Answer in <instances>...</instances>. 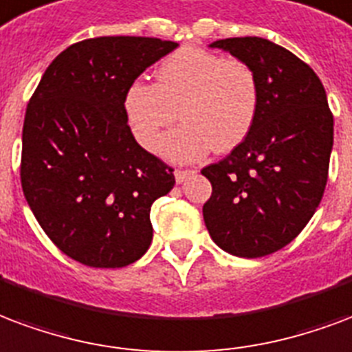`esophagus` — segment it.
<instances>
[{
    "label": "esophagus",
    "mask_w": 352,
    "mask_h": 352,
    "mask_svg": "<svg viewBox=\"0 0 352 352\" xmlns=\"http://www.w3.org/2000/svg\"><path fill=\"white\" fill-rule=\"evenodd\" d=\"M192 173H194V171H190V169H177V171H175V181L179 184H183L184 181H186V179L192 175Z\"/></svg>",
    "instance_id": "obj_1"
}]
</instances>
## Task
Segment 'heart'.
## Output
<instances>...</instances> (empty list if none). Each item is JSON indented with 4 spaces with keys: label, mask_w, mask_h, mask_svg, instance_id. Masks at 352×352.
Listing matches in <instances>:
<instances>
[{
    "label": "heart",
    "mask_w": 352,
    "mask_h": 352,
    "mask_svg": "<svg viewBox=\"0 0 352 352\" xmlns=\"http://www.w3.org/2000/svg\"><path fill=\"white\" fill-rule=\"evenodd\" d=\"M259 89L254 70L239 59L183 46L156 69V83L134 80L123 96L132 136L155 149L164 129L184 123L162 140L160 153L173 162H194L212 147L235 149L254 129Z\"/></svg>",
    "instance_id": "heart-1"
}]
</instances>
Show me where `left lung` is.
<instances>
[{
  "mask_svg": "<svg viewBox=\"0 0 352 352\" xmlns=\"http://www.w3.org/2000/svg\"><path fill=\"white\" fill-rule=\"evenodd\" d=\"M209 46L254 70L259 108L248 138L201 169L212 184L203 220L210 239L231 256H269L306 228L321 203L334 117L314 69L280 44L233 37Z\"/></svg>",
  "mask_w": 352,
  "mask_h": 352,
  "instance_id": "obj_1",
  "label": "left lung"
}]
</instances>
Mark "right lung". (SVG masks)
Masks as SVG:
<instances>
[{"label": "right lung", "instance_id": "add662e5", "mask_svg": "<svg viewBox=\"0 0 352 352\" xmlns=\"http://www.w3.org/2000/svg\"><path fill=\"white\" fill-rule=\"evenodd\" d=\"M179 46L151 37H96L44 70L22 130L23 196L50 241L74 261L119 269L153 241L151 205L173 169L138 145L124 91Z\"/></svg>", "mask_w": 352, "mask_h": 352}]
</instances>
